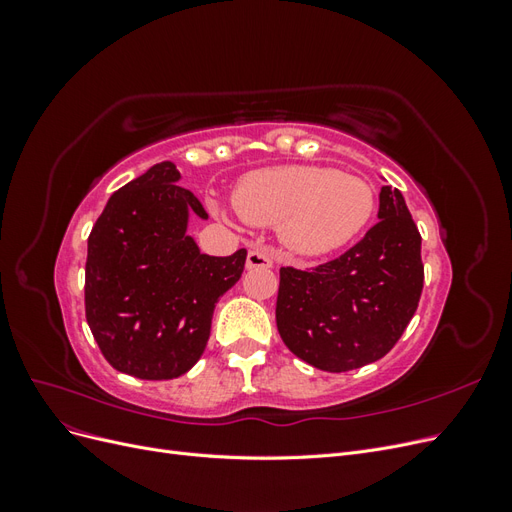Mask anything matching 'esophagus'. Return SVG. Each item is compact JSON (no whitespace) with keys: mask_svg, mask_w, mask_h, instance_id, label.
<instances>
[{"mask_svg":"<svg viewBox=\"0 0 512 512\" xmlns=\"http://www.w3.org/2000/svg\"><path fill=\"white\" fill-rule=\"evenodd\" d=\"M273 267V258L265 250H250L247 254V269H269Z\"/></svg>","mask_w":512,"mask_h":512,"instance_id":"esophagus-1","label":"esophagus"}]
</instances>
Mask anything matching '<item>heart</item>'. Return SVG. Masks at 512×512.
I'll return each mask as SVG.
<instances>
[{
    "label": "heart",
    "mask_w": 512,
    "mask_h": 512,
    "mask_svg": "<svg viewBox=\"0 0 512 512\" xmlns=\"http://www.w3.org/2000/svg\"><path fill=\"white\" fill-rule=\"evenodd\" d=\"M245 222L275 226L294 254L337 250L367 226L376 209L371 185L329 166L290 164L245 175L235 190Z\"/></svg>",
    "instance_id": "obj_1"
}]
</instances>
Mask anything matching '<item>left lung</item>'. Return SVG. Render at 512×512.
Masks as SVG:
<instances>
[{"label": "left lung", "instance_id": "1", "mask_svg": "<svg viewBox=\"0 0 512 512\" xmlns=\"http://www.w3.org/2000/svg\"><path fill=\"white\" fill-rule=\"evenodd\" d=\"M421 232L397 188L382 185L378 224L312 271L280 269L275 320L288 350L322 371H350L389 352L423 292Z\"/></svg>", "mask_w": 512, "mask_h": 512}]
</instances>
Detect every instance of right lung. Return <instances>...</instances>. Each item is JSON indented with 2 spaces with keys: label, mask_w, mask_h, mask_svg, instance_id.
<instances>
[{
  "label": "right lung",
  "mask_w": 512,
  "mask_h": 512,
  "mask_svg": "<svg viewBox=\"0 0 512 512\" xmlns=\"http://www.w3.org/2000/svg\"><path fill=\"white\" fill-rule=\"evenodd\" d=\"M179 179L173 162L151 166L108 198L87 239V324L104 359L141 380H173L194 367L215 303L245 267V250L200 254L188 220L209 215Z\"/></svg>",
  "instance_id": "1"
}]
</instances>
